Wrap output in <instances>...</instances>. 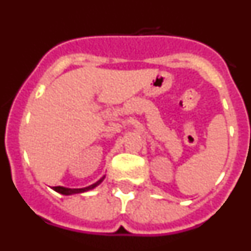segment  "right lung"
Returning <instances> with one entry per match:
<instances>
[{"instance_id": "1", "label": "right lung", "mask_w": 251, "mask_h": 251, "mask_svg": "<svg viewBox=\"0 0 251 251\" xmlns=\"http://www.w3.org/2000/svg\"><path fill=\"white\" fill-rule=\"evenodd\" d=\"M105 178V176L101 177L99 181H97L95 183H93V185L88 186V187H84V188H66V187H63V186H55V187H52V190L56 192H59V194L61 195H74V194H81V192H85V191H89V190H92V188H95L98 185H100L101 182H103V179Z\"/></svg>"}]
</instances>
